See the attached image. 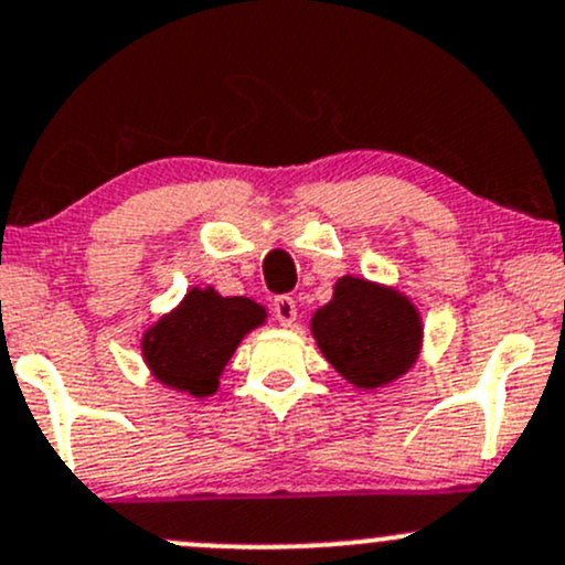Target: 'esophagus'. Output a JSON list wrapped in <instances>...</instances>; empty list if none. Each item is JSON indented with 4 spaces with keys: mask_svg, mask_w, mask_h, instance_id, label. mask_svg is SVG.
Listing matches in <instances>:
<instances>
[{
    "mask_svg": "<svg viewBox=\"0 0 565 565\" xmlns=\"http://www.w3.org/2000/svg\"><path fill=\"white\" fill-rule=\"evenodd\" d=\"M273 313H276L278 324L292 328L295 319H298V302H295V298H289V295H278V298L273 300Z\"/></svg>",
    "mask_w": 565,
    "mask_h": 565,
    "instance_id": "obj_1",
    "label": "esophagus"
}]
</instances>
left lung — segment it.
<instances>
[{
  "label": "left lung",
  "mask_w": 565,
  "mask_h": 565,
  "mask_svg": "<svg viewBox=\"0 0 565 565\" xmlns=\"http://www.w3.org/2000/svg\"><path fill=\"white\" fill-rule=\"evenodd\" d=\"M311 332L347 382L376 390L414 365L423 343V319L412 300L395 289L343 276L332 300L313 313Z\"/></svg>",
  "instance_id": "8db88e82"
}]
</instances>
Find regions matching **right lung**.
Wrapping results in <instances>:
<instances>
[{
  "label": "right lung",
  "instance_id": "right-lung-1",
  "mask_svg": "<svg viewBox=\"0 0 565 565\" xmlns=\"http://www.w3.org/2000/svg\"><path fill=\"white\" fill-rule=\"evenodd\" d=\"M263 322L265 308L259 302L194 287L173 313L142 335V358L162 384L207 397L216 392L218 376L243 335Z\"/></svg>",
  "mask_w": 565,
  "mask_h": 565
}]
</instances>
